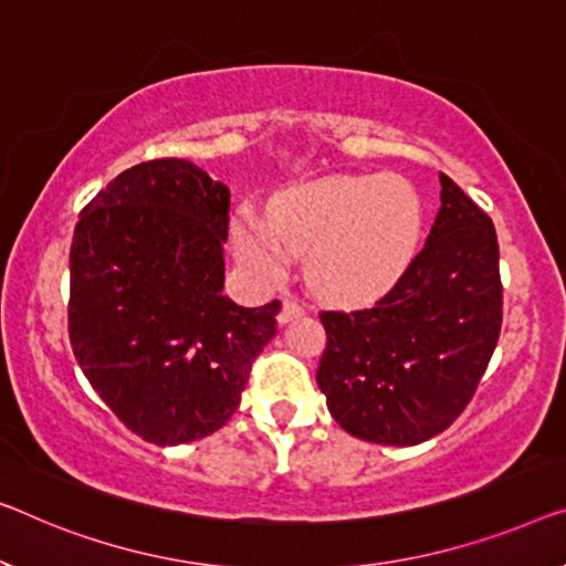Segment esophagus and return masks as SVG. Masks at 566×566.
<instances>
[{
	"mask_svg": "<svg viewBox=\"0 0 566 566\" xmlns=\"http://www.w3.org/2000/svg\"><path fill=\"white\" fill-rule=\"evenodd\" d=\"M300 315H305V305H302L300 300H294V297H286L284 302H282V312H280V323L284 325V323H290V319H294V317H300Z\"/></svg>",
	"mask_w": 566,
	"mask_h": 566,
	"instance_id": "obj_1",
	"label": "esophagus"
}]
</instances>
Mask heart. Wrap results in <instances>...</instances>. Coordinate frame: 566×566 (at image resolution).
Segmentation results:
<instances>
[{
	"instance_id": "b5f03b06",
	"label": "heart",
	"mask_w": 566,
	"mask_h": 566,
	"mask_svg": "<svg viewBox=\"0 0 566 566\" xmlns=\"http://www.w3.org/2000/svg\"><path fill=\"white\" fill-rule=\"evenodd\" d=\"M421 206L399 175L327 177L276 198L272 221L247 213L235 223L239 256L264 276L290 254H307V280L323 297L353 302L389 286L419 241Z\"/></svg>"
}]
</instances>
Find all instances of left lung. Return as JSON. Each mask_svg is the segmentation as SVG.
Segmentation results:
<instances>
[{
	"label": "left lung",
	"mask_w": 566,
	"mask_h": 566,
	"mask_svg": "<svg viewBox=\"0 0 566 566\" xmlns=\"http://www.w3.org/2000/svg\"><path fill=\"white\" fill-rule=\"evenodd\" d=\"M424 249L370 307L323 310L317 386L345 432L419 444L468 407L501 335L493 221L450 177Z\"/></svg>",
	"instance_id": "8db88e82"
}]
</instances>
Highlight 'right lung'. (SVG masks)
Listing matches in <instances>:
<instances>
[{
    "label": "right lung",
    "instance_id": "add662e5",
    "mask_svg": "<svg viewBox=\"0 0 566 566\" xmlns=\"http://www.w3.org/2000/svg\"><path fill=\"white\" fill-rule=\"evenodd\" d=\"M229 210L223 182L165 157L116 175L75 223L73 356L147 442L182 444L221 429L276 335L280 300L241 307L223 294Z\"/></svg>",
    "mask_w": 566,
    "mask_h": 566
}]
</instances>
